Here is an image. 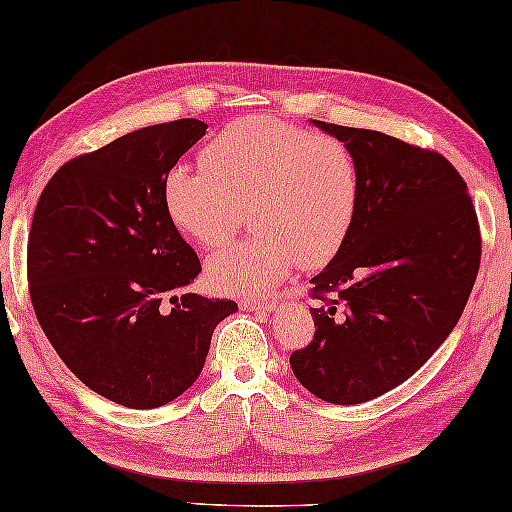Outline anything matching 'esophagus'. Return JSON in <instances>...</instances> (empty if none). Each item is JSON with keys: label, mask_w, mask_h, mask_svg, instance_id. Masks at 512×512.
Here are the masks:
<instances>
[{"label": "esophagus", "mask_w": 512, "mask_h": 512, "mask_svg": "<svg viewBox=\"0 0 512 512\" xmlns=\"http://www.w3.org/2000/svg\"><path fill=\"white\" fill-rule=\"evenodd\" d=\"M275 299H255V297H244L239 299V308L242 310H255V308H273Z\"/></svg>", "instance_id": "esophagus-1"}]
</instances>
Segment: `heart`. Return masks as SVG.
I'll list each match as a JSON object with an SVG mask.
<instances>
[{
  "label": "heart",
  "mask_w": 512,
  "mask_h": 512,
  "mask_svg": "<svg viewBox=\"0 0 512 512\" xmlns=\"http://www.w3.org/2000/svg\"><path fill=\"white\" fill-rule=\"evenodd\" d=\"M202 162L170 168L164 202L173 224L204 248L224 244L248 208L257 233L208 259L210 282L224 293H266L297 264L319 266L344 246L359 168L342 139L250 115L219 130Z\"/></svg>",
  "instance_id": "1"
}]
</instances>
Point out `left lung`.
Masks as SVG:
<instances>
[{
  "label": "left lung",
  "mask_w": 512,
  "mask_h": 512,
  "mask_svg": "<svg viewBox=\"0 0 512 512\" xmlns=\"http://www.w3.org/2000/svg\"><path fill=\"white\" fill-rule=\"evenodd\" d=\"M353 150L357 213L333 262L310 279L313 342L290 368L330 404H362L422 368L462 317L482 233L457 168L379 130L317 122Z\"/></svg>",
  "instance_id": "8db88e82"
}]
</instances>
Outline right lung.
Wrapping results in <instances>:
<instances>
[{
	"label": "right lung",
	"instance_id": "add662e5",
	"mask_svg": "<svg viewBox=\"0 0 512 512\" xmlns=\"http://www.w3.org/2000/svg\"><path fill=\"white\" fill-rule=\"evenodd\" d=\"M204 133L199 119H175L77 155L33 213L37 322L77 379L126 408L164 406L193 386L215 326L237 310L233 299L175 295L202 264L168 215L164 182Z\"/></svg>",
	"mask_w": 512,
	"mask_h": 512
}]
</instances>
